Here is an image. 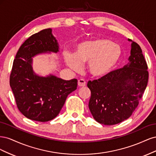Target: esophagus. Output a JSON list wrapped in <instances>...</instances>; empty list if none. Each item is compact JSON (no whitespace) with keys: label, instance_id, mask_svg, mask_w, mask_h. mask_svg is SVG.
I'll return each instance as SVG.
<instances>
[{"label":"esophagus","instance_id":"1","mask_svg":"<svg viewBox=\"0 0 156 156\" xmlns=\"http://www.w3.org/2000/svg\"><path fill=\"white\" fill-rule=\"evenodd\" d=\"M78 86L79 87H85L86 86V81L84 79H79L78 81Z\"/></svg>","mask_w":156,"mask_h":156}]
</instances>
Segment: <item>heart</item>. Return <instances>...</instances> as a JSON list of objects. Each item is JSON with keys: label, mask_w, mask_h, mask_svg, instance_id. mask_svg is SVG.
I'll return each mask as SVG.
<instances>
[{"label": "heart", "mask_w": 156, "mask_h": 156, "mask_svg": "<svg viewBox=\"0 0 156 156\" xmlns=\"http://www.w3.org/2000/svg\"><path fill=\"white\" fill-rule=\"evenodd\" d=\"M119 47L109 40L98 38L79 43L74 54L64 53L65 62L74 71H79L82 63H87L89 73L96 78H102L109 74L121 56Z\"/></svg>", "instance_id": "1"}]
</instances>
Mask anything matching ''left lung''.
<instances>
[{"instance_id": "1", "label": "left lung", "mask_w": 156, "mask_h": 156, "mask_svg": "<svg viewBox=\"0 0 156 156\" xmlns=\"http://www.w3.org/2000/svg\"><path fill=\"white\" fill-rule=\"evenodd\" d=\"M131 42L129 62L107 76L89 81L88 107L100 124L115 125L131 116L139 104L148 81V66L140 46Z\"/></svg>"}]
</instances>
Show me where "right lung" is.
<instances>
[{
	"label": "right lung",
	"instance_id": "obj_1",
	"mask_svg": "<svg viewBox=\"0 0 156 156\" xmlns=\"http://www.w3.org/2000/svg\"><path fill=\"white\" fill-rule=\"evenodd\" d=\"M59 52V45L51 29H44L29 37L19 49L13 60L10 84L19 110L27 119L48 122L57 116L67 96L77 89L76 79L66 81L54 75L36 74L33 58Z\"/></svg>",
	"mask_w": 156,
	"mask_h": 156
}]
</instances>
